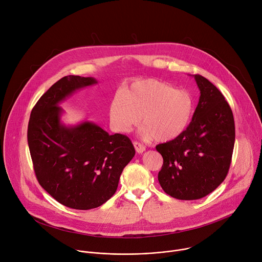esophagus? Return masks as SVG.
<instances>
[{
    "label": "esophagus",
    "mask_w": 262,
    "mask_h": 262,
    "mask_svg": "<svg viewBox=\"0 0 262 262\" xmlns=\"http://www.w3.org/2000/svg\"><path fill=\"white\" fill-rule=\"evenodd\" d=\"M134 146H135V149H136V151L138 152V154H143L144 151H145V146L144 145H142L141 143H139V142H134Z\"/></svg>",
    "instance_id": "1"
}]
</instances>
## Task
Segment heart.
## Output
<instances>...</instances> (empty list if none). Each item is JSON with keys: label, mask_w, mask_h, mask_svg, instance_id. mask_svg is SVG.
Returning <instances> with one entry per match:
<instances>
[{"label": "heart", "mask_w": 262, "mask_h": 262, "mask_svg": "<svg viewBox=\"0 0 262 262\" xmlns=\"http://www.w3.org/2000/svg\"><path fill=\"white\" fill-rule=\"evenodd\" d=\"M194 112L190 92L157 80L133 83L123 93L115 94L108 105L110 121L116 132H129L142 117V135L154 137L157 142H169L182 135Z\"/></svg>", "instance_id": "heart-1"}]
</instances>
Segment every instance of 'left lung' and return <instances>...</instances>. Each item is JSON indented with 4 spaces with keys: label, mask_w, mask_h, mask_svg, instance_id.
Returning <instances> with one entry per match:
<instances>
[{
    "label": "left lung",
    "mask_w": 262,
    "mask_h": 262,
    "mask_svg": "<svg viewBox=\"0 0 262 262\" xmlns=\"http://www.w3.org/2000/svg\"><path fill=\"white\" fill-rule=\"evenodd\" d=\"M194 79L200 97L189 127L156 147L164 160L159 182L179 200H197L217 188L227 176L235 141L233 114L225 97L200 74Z\"/></svg>",
    "instance_id": "obj_1"
}]
</instances>
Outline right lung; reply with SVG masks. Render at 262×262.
<instances>
[{"mask_svg":"<svg viewBox=\"0 0 262 262\" xmlns=\"http://www.w3.org/2000/svg\"><path fill=\"white\" fill-rule=\"evenodd\" d=\"M95 84L91 77L62 78L37 101L28 125V144L38 182L59 203L73 209L87 210L106 202L136 154L124 135H108L91 121L76 125L62 122L64 110L59 104Z\"/></svg>","mask_w":262,"mask_h":262,"instance_id":"right-lung-1","label":"right lung"}]
</instances>
